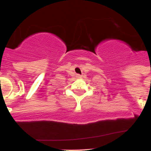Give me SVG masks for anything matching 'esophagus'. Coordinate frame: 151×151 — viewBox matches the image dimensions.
Returning <instances> with one entry per match:
<instances>
[{
  "label": "esophagus",
  "instance_id": "1",
  "mask_svg": "<svg viewBox=\"0 0 151 151\" xmlns=\"http://www.w3.org/2000/svg\"><path fill=\"white\" fill-rule=\"evenodd\" d=\"M82 76H81V75H77V78H82Z\"/></svg>",
  "mask_w": 151,
  "mask_h": 151
}]
</instances>
